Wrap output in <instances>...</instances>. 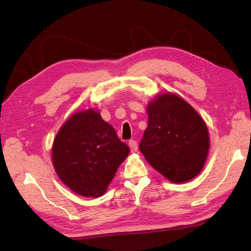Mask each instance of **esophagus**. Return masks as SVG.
Returning a JSON list of instances; mask_svg holds the SVG:
<instances>
[{
    "mask_svg": "<svg viewBox=\"0 0 251 251\" xmlns=\"http://www.w3.org/2000/svg\"><path fill=\"white\" fill-rule=\"evenodd\" d=\"M128 146H129V148H130V151H131L132 153H135V152L137 151V149H138V143H137V141H136V140H129V141H128Z\"/></svg>",
    "mask_w": 251,
    "mask_h": 251,
    "instance_id": "obj_1",
    "label": "esophagus"
}]
</instances>
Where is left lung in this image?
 I'll return each mask as SVG.
<instances>
[{"label":"left lung","mask_w":251,"mask_h":251,"mask_svg":"<svg viewBox=\"0 0 251 251\" xmlns=\"http://www.w3.org/2000/svg\"><path fill=\"white\" fill-rule=\"evenodd\" d=\"M149 124L139 145L151 166L175 183L201 173L208 150V129L200 114L174 94L148 104Z\"/></svg>","instance_id":"8db88e82"}]
</instances>
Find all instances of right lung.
I'll list each match as a JSON object with an SVG mask.
<instances>
[{
	"label": "right lung",
	"mask_w": 251,
	"mask_h": 251,
	"mask_svg": "<svg viewBox=\"0 0 251 251\" xmlns=\"http://www.w3.org/2000/svg\"><path fill=\"white\" fill-rule=\"evenodd\" d=\"M129 153L95 110L72 115L54 140L52 164L62 182L82 196L99 197Z\"/></svg>",
	"instance_id": "obj_1"
}]
</instances>
